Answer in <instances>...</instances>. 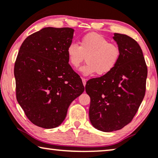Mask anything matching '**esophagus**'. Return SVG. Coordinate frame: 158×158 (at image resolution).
Wrapping results in <instances>:
<instances>
[{"mask_svg": "<svg viewBox=\"0 0 158 158\" xmlns=\"http://www.w3.org/2000/svg\"><path fill=\"white\" fill-rule=\"evenodd\" d=\"M81 80H82V82H83V85H84V86H85V85H86V82H87V81H86V79H84V78H81Z\"/></svg>", "mask_w": 158, "mask_h": 158, "instance_id": "obj_1", "label": "esophagus"}]
</instances>
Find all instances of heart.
I'll return each mask as SVG.
<instances>
[{
  "instance_id": "obj_1",
  "label": "heart",
  "mask_w": 158,
  "mask_h": 158,
  "mask_svg": "<svg viewBox=\"0 0 158 158\" xmlns=\"http://www.w3.org/2000/svg\"><path fill=\"white\" fill-rule=\"evenodd\" d=\"M69 64L78 68L86 56V61L79 71L84 76H91L96 72L98 76L110 73L117 66L121 57L118 46L110 43L108 40L98 34L91 32L84 35L79 45L71 43L67 47Z\"/></svg>"
}]
</instances>
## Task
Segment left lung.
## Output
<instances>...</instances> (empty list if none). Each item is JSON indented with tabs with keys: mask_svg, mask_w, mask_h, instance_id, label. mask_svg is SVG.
I'll return each instance as SVG.
<instances>
[{
	"mask_svg": "<svg viewBox=\"0 0 158 158\" xmlns=\"http://www.w3.org/2000/svg\"><path fill=\"white\" fill-rule=\"evenodd\" d=\"M121 50L117 66L110 73L89 79L85 86L90 97L92 125L99 131L121 129L133 119L145 94L148 68L139 44L126 35L114 33Z\"/></svg>",
	"mask_w": 158,
	"mask_h": 158,
	"instance_id": "obj_1",
	"label": "left lung"
}]
</instances>
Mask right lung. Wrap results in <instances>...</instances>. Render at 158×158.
Returning a JSON list of instances; mask_svg holds the SVG:
<instances>
[{
  "mask_svg": "<svg viewBox=\"0 0 158 158\" xmlns=\"http://www.w3.org/2000/svg\"><path fill=\"white\" fill-rule=\"evenodd\" d=\"M73 31L69 27H45L27 37L20 47L14 65L16 99L37 127L60 126L70 104L85 91L66 53Z\"/></svg>",
  "mask_w": 158,
  "mask_h": 158,
  "instance_id": "obj_1",
  "label": "right lung"
}]
</instances>
